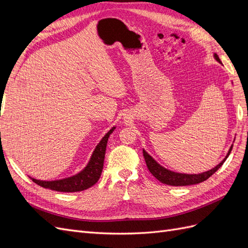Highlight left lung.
Wrapping results in <instances>:
<instances>
[{"instance_id":"1","label":"left lung","mask_w":248,"mask_h":248,"mask_svg":"<svg viewBox=\"0 0 248 248\" xmlns=\"http://www.w3.org/2000/svg\"><path fill=\"white\" fill-rule=\"evenodd\" d=\"M214 58L216 59L217 62L221 63L220 59L216 54H214ZM232 145L231 146L229 152L226 156V158H224L219 164H217L215 168H213L210 170H207L205 172H202V174H193V175L181 174V172H175V171L169 170L167 169H164L163 167H161L159 163H157L152 158V157L145 151V150H142V154H144L148 170L157 180H159L161 183L171 185V186H186V185H192V184H198L201 182H204L208 178L211 177L214 172L222 166L223 162L227 160V158L232 151Z\"/></svg>"}]
</instances>
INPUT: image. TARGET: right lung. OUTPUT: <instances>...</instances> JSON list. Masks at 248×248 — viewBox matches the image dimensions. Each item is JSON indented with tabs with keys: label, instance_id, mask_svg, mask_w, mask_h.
Listing matches in <instances>:
<instances>
[{
	"label": "right lung",
	"instance_id": "obj_1",
	"mask_svg": "<svg viewBox=\"0 0 248 248\" xmlns=\"http://www.w3.org/2000/svg\"><path fill=\"white\" fill-rule=\"evenodd\" d=\"M115 128L116 127H112L106 136L102 138L99 144L96 146L88 166L85 168V170L78 172V175L62 180H56V181H41V180H36L32 178L33 182L41 187H44V188H49L51 190L61 192H77L88 189L89 187L93 186L98 181L101 176L107 144L109 134L114 131Z\"/></svg>",
	"mask_w": 248,
	"mask_h": 248
}]
</instances>
